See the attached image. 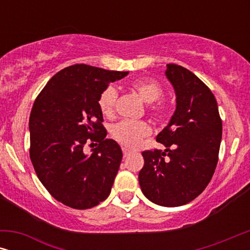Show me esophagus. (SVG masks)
Listing matches in <instances>:
<instances>
[{"label": "esophagus", "mask_w": 250, "mask_h": 250, "mask_svg": "<svg viewBox=\"0 0 250 250\" xmlns=\"http://www.w3.org/2000/svg\"><path fill=\"white\" fill-rule=\"evenodd\" d=\"M129 150H127V149H125V148H123V155H124V157H127V156H129Z\"/></svg>", "instance_id": "esophagus-1"}]
</instances>
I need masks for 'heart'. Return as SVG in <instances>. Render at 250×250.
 Instances as JSON below:
<instances>
[{
    "label": "heart",
    "instance_id": "heart-1",
    "mask_svg": "<svg viewBox=\"0 0 250 250\" xmlns=\"http://www.w3.org/2000/svg\"><path fill=\"white\" fill-rule=\"evenodd\" d=\"M131 87L142 98L143 101L149 104L158 101L163 97V87L156 81L139 80L133 82ZM117 95L116 87L109 85L101 92L100 97H99V108L102 114L107 117H111L114 115ZM155 112L158 114V109H156ZM111 134L116 141H118L126 148L135 149L141 145L143 139L151 134V128L145 122L124 121L112 127Z\"/></svg>",
    "mask_w": 250,
    "mask_h": 250
}]
</instances>
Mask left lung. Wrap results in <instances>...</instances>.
Instances as JSON below:
<instances>
[{"label":"left lung","mask_w":250,"mask_h":250,"mask_svg":"<svg viewBox=\"0 0 250 250\" xmlns=\"http://www.w3.org/2000/svg\"><path fill=\"white\" fill-rule=\"evenodd\" d=\"M165 75L176 108L157 141L165 150L142 152L139 183L153 204L177 207L197 198L211 180L218 159L222 121L211 91L193 73L168 63Z\"/></svg>","instance_id":"left-lung-1"}]
</instances>
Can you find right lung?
Here are the masks:
<instances>
[{
	"label": "right lung",
	"mask_w": 250,
	"mask_h": 250,
	"mask_svg": "<svg viewBox=\"0 0 250 250\" xmlns=\"http://www.w3.org/2000/svg\"><path fill=\"white\" fill-rule=\"evenodd\" d=\"M128 71L74 64L57 73L34 102L29 117L30 160L45 189L75 209L97 206L110 194L123 152L107 131L98 100ZM97 141L91 155L84 143Z\"/></svg>",
	"instance_id": "obj_1"
}]
</instances>
